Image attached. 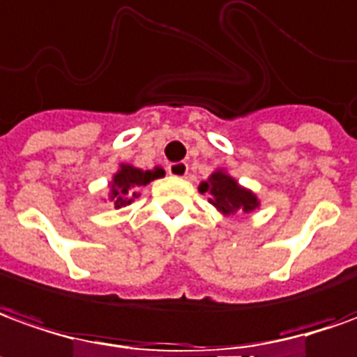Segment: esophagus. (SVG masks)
I'll return each mask as SVG.
<instances>
[{"label":"esophagus","instance_id":"esophagus-1","mask_svg":"<svg viewBox=\"0 0 357 357\" xmlns=\"http://www.w3.org/2000/svg\"><path fill=\"white\" fill-rule=\"evenodd\" d=\"M167 171L171 176H176V178H184L188 174V165L184 161H178V163H171L167 167Z\"/></svg>","mask_w":357,"mask_h":357}]
</instances>
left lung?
<instances>
[{
    "mask_svg": "<svg viewBox=\"0 0 357 357\" xmlns=\"http://www.w3.org/2000/svg\"><path fill=\"white\" fill-rule=\"evenodd\" d=\"M198 190L202 194H210V204L223 215H247L260 208V200L257 194L241 186L225 169H218L202 181Z\"/></svg>",
    "mask_w": 357,
    "mask_h": 357,
    "instance_id": "1",
    "label": "left lung"
}]
</instances>
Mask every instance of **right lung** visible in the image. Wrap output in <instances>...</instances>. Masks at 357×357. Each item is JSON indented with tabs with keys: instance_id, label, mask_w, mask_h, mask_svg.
<instances>
[{
	"instance_id": "1",
	"label": "right lung",
	"mask_w": 357,
	"mask_h": 357,
	"mask_svg": "<svg viewBox=\"0 0 357 357\" xmlns=\"http://www.w3.org/2000/svg\"><path fill=\"white\" fill-rule=\"evenodd\" d=\"M165 176L163 167H153L151 171H144V169H137L134 165L122 163L116 173L112 174V181L108 183V202L114 204V208H124L136 200L137 190L142 186L155 181V178H161Z\"/></svg>"
}]
</instances>
